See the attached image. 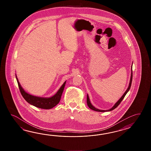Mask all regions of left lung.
I'll use <instances>...</instances> for the list:
<instances>
[{
  "label": "left lung",
  "mask_w": 151,
  "mask_h": 151,
  "mask_svg": "<svg viewBox=\"0 0 151 151\" xmlns=\"http://www.w3.org/2000/svg\"><path fill=\"white\" fill-rule=\"evenodd\" d=\"M132 72H131V79H130V82L129 83V86H128V88L127 89V90L126 91L125 93L122 95V96L120 98V99L116 103V104L113 106L112 107L111 109H109V110H100V109H97L96 108H95L94 106L91 104V103L90 102V99H89V97L88 94L87 95V104L88 106V107L90 108V109H92L93 111H97V112H107V111H112L114 109H115L116 107H117L119 104H120V103L122 101V100L124 98V97L126 96V94H127V93L128 92V91L130 89L131 86L132 81V77H133V72H132Z\"/></svg>",
  "instance_id": "1"
}]
</instances>
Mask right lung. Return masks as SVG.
<instances>
[{"label": "right lung", "instance_id": "obj_1", "mask_svg": "<svg viewBox=\"0 0 151 151\" xmlns=\"http://www.w3.org/2000/svg\"><path fill=\"white\" fill-rule=\"evenodd\" d=\"M16 77L17 81L18 83V87L19 88L20 92L22 94V96H23V98L29 104H30L37 107L40 108V109H48L53 108V107L56 106L58 103H59L62 93L64 89L66 81L63 83V85L61 86L60 89L58 90L57 93H56L55 96H52L51 98H40V97H38V96H33L30 95L28 93H26L23 88L22 87L21 85H20L16 76Z\"/></svg>", "mask_w": 151, "mask_h": 151}]
</instances>
